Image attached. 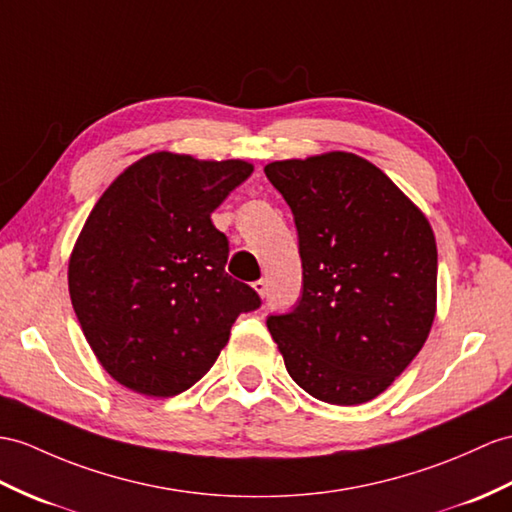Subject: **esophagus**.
Segmentation results:
<instances>
[{
  "instance_id": "obj_1",
  "label": "esophagus",
  "mask_w": 512,
  "mask_h": 512,
  "mask_svg": "<svg viewBox=\"0 0 512 512\" xmlns=\"http://www.w3.org/2000/svg\"><path fill=\"white\" fill-rule=\"evenodd\" d=\"M252 289H254L260 297H265V295H267V280H256V282L252 284Z\"/></svg>"
}]
</instances>
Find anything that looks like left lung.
<instances>
[{"label":"left lung","instance_id":"left-lung-1","mask_svg":"<svg viewBox=\"0 0 512 512\" xmlns=\"http://www.w3.org/2000/svg\"><path fill=\"white\" fill-rule=\"evenodd\" d=\"M265 173L291 206L304 286L293 313L267 328L306 393L365 404L413 363L434 323L430 221L352 152L273 160Z\"/></svg>","mask_w":512,"mask_h":512}]
</instances>
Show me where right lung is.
<instances>
[{
  "instance_id": "right-lung-1",
  "label": "right lung",
  "mask_w": 512,
  "mask_h": 512,
  "mask_svg": "<svg viewBox=\"0 0 512 512\" xmlns=\"http://www.w3.org/2000/svg\"><path fill=\"white\" fill-rule=\"evenodd\" d=\"M241 158L154 152L110 182L69 256V297L112 380L171 397L215 365L232 323L260 306L226 273L228 239L210 215L252 176Z\"/></svg>"
}]
</instances>
